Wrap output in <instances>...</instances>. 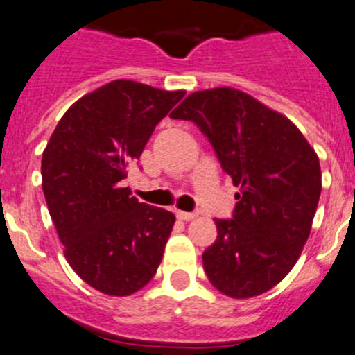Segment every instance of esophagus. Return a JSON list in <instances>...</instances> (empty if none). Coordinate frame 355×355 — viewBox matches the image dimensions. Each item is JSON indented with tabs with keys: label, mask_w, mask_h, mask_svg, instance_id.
Listing matches in <instances>:
<instances>
[{
	"label": "esophagus",
	"mask_w": 355,
	"mask_h": 355,
	"mask_svg": "<svg viewBox=\"0 0 355 355\" xmlns=\"http://www.w3.org/2000/svg\"><path fill=\"white\" fill-rule=\"evenodd\" d=\"M177 216L184 222H191V220L198 218V213H189V211H177Z\"/></svg>",
	"instance_id": "obj_1"
}]
</instances>
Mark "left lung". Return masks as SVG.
Returning <instances> with one entry per match:
<instances>
[{"label": "left lung", "instance_id": "obj_1", "mask_svg": "<svg viewBox=\"0 0 355 355\" xmlns=\"http://www.w3.org/2000/svg\"><path fill=\"white\" fill-rule=\"evenodd\" d=\"M196 123L236 192L232 218H216L202 253L209 283L232 298L269 291L293 269L321 196L319 157L300 130L244 92H194L170 114Z\"/></svg>", "mask_w": 355, "mask_h": 355}]
</instances>
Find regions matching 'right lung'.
Wrapping results in <instances>:
<instances>
[{"instance_id":"add662e5","label":"right lung","mask_w":355,"mask_h":355,"mask_svg":"<svg viewBox=\"0 0 355 355\" xmlns=\"http://www.w3.org/2000/svg\"><path fill=\"white\" fill-rule=\"evenodd\" d=\"M184 95L116 79L74 102L43 150L41 185L65 258L102 293L128 297L159 267L175 215L121 182Z\"/></svg>"}]
</instances>
